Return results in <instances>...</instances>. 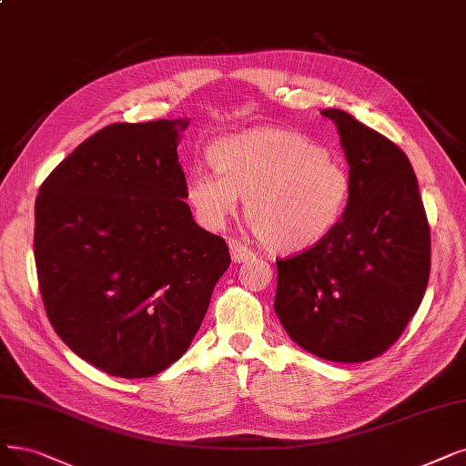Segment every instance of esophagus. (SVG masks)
Wrapping results in <instances>:
<instances>
[{
    "mask_svg": "<svg viewBox=\"0 0 466 466\" xmlns=\"http://www.w3.org/2000/svg\"><path fill=\"white\" fill-rule=\"evenodd\" d=\"M229 250H231V258L238 264L248 262V259L254 258V252L245 243H240L238 238H229Z\"/></svg>",
    "mask_w": 466,
    "mask_h": 466,
    "instance_id": "1",
    "label": "esophagus"
}]
</instances>
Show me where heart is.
Here are the masks:
<instances>
[{
	"label": "heart",
	"instance_id": "heart-1",
	"mask_svg": "<svg viewBox=\"0 0 466 466\" xmlns=\"http://www.w3.org/2000/svg\"><path fill=\"white\" fill-rule=\"evenodd\" d=\"M216 170H195L187 200L207 228L218 229L245 198L256 238L277 254L313 248L339 228L351 198L346 166L304 136L258 127L212 148Z\"/></svg>",
	"mask_w": 466,
	"mask_h": 466
}]
</instances>
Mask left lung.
<instances>
[{
  "label": "left lung",
  "mask_w": 466,
  "mask_h": 466,
  "mask_svg": "<svg viewBox=\"0 0 466 466\" xmlns=\"http://www.w3.org/2000/svg\"><path fill=\"white\" fill-rule=\"evenodd\" d=\"M351 176L348 210L323 243L277 262L275 313L289 337L327 361L384 353L419 309L431 275V228L401 148L339 108Z\"/></svg>",
  "instance_id": "8db88e82"
}]
</instances>
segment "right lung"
<instances>
[{"instance_id":"add662e5","label":"right lung","mask_w":466,"mask_h":466,"mask_svg":"<svg viewBox=\"0 0 466 466\" xmlns=\"http://www.w3.org/2000/svg\"><path fill=\"white\" fill-rule=\"evenodd\" d=\"M187 118L110 124L35 198L34 258L61 340L105 373L147 379L191 346L218 279L221 237L198 228L177 162Z\"/></svg>"}]
</instances>
